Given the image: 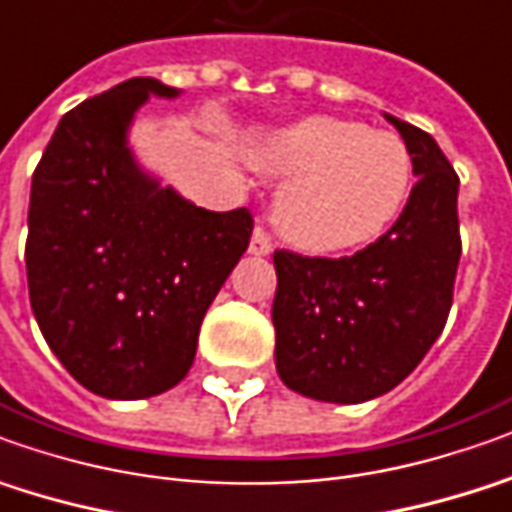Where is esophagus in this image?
<instances>
[{
	"mask_svg": "<svg viewBox=\"0 0 512 512\" xmlns=\"http://www.w3.org/2000/svg\"><path fill=\"white\" fill-rule=\"evenodd\" d=\"M248 250L253 253V256H267V253L273 250V239H270V234L264 231L262 225H259V228L253 231V236H250V248Z\"/></svg>",
	"mask_w": 512,
	"mask_h": 512,
	"instance_id": "esophagus-1",
	"label": "esophagus"
}]
</instances>
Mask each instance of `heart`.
<instances>
[{"label":"heart","mask_w":512,"mask_h":512,"mask_svg":"<svg viewBox=\"0 0 512 512\" xmlns=\"http://www.w3.org/2000/svg\"><path fill=\"white\" fill-rule=\"evenodd\" d=\"M253 161L287 178L276 200L278 228L315 253L376 239L410 197L407 144L396 133L334 116H306L267 136Z\"/></svg>","instance_id":"b5f03b06"}]
</instances>
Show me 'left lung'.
Masks as SVG:
<instances>
[{"mask_svg": "<svg viewBox=\"0 0 512 512\" xmlns=\"http://www.w3.org/2000/svg\"><path fill=\"white\" fill-rule=\"evenodd\" d=\"M418 181L393 228L354 256L276 250V368L301 396L359 404L401 384L446 326L463 253L460 178L438 142L387 116Z\"/></svg>", "mask_w": 512, "mask_h": 512, "instance_id": "1", "label": "left lung"}]
</instances>
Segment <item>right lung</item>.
<instances>
[{
    "label": "right lung",
    "mask_w": 512,
    "mask_h": 512,
    "mask_svg": "<svg viewBox=\"0 0 512 512\" xmlns=\"http://www.w3.org/2000/svg\"><path fill=\"white\" fill-rule=\"evenodd\" d=\"M150 94L178 91L133 77L63 116L27 211L38 329L86 390L122 401L189 373L203 315L253 231L248 209H200L136 167L125 133Z\"/></svg>",
    "instance_id": "1"
}]
</instances>
